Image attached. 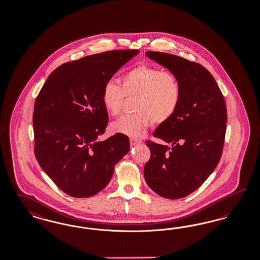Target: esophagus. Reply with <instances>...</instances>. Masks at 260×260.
<instances>
[{"label": "esophagus", "instance_id": "esophagus-1", "mask_svg": "<svg viewBox=\"0 0 260 260\" xmlns=\"http://www.w3.org/2000/svg\"><path fill=\"white\" fill-rule=\"evenodd\" d=\"M129 142H131V145H132V146H136L137 144H140V143H141V141H140V140L136 139V138H131Z\"/></svg>", "mask_w": 260, "mask_h": 260}]
</instances>
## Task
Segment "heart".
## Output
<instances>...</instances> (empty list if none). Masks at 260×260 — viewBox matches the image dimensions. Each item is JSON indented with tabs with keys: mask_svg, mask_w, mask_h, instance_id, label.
I'll return each mask as SVG.
<instances>
[{
	"mask_svg": "<svg viewBox=\"0 0 260 260\" xmlns=\"http://www.w3.org/2000/svg\"><path fill=\"white\" fill-rule=\"evenodd\" d=\"M125 95L138 96L136 104L137 113L114 121L112 131L140 138L147 133L153 121L161 124L173 118L179 107L182 89L173 73L143 64L123 76L122 86L112 80L104 84L101 92L103 107L112 116L118 115Z\"/></svg>",
	"mask_w": 260,
	"mask_h": 260,
	"instance_id": "1",
	"label": "heart"
}]
</instances>
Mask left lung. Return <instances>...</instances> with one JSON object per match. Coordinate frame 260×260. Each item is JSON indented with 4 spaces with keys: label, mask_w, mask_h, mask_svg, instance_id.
Instances as JSON below:
<instances>
[{
    "label": "left lung",
    "mask_w": 260,
    "mask_h": 260,
    "mask_svg": "<svg viewBox=\"0 0 260 260\" xmlns=\"http://www.w3.org/2000/svg\"><path fill=\"white\" fill-rule=\"evenodd\" d=\"M146 55L178 79L182 96L173 118L153 134L164 143L146 142L151 158L144 167L145 181L164 198H183L206 181L221 158L225 101L212 75L202 65L159 51Z\"/></svg>",
    "instance_id": "1"
}]
</instances>
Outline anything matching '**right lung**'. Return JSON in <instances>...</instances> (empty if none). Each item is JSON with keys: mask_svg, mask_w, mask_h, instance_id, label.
<instances>
[{"mask_svg": "<svg viewBox=\"0 0 260 260\" xmlns=\"http://www.w3.org/2000/svg\"><path fill=\"white\" fill-rule=\"evenodd\" d=\"M138 50L105 51L62 64L49 76L33 115L39 165L66 194L87 198L111 180L115 165L129 151V139L116 134L99 141L108 114L102 87Z\"/></svg>", "mask_w": 260, "mask_h": 260, "instance_id": "add662e5", "label": "right lung"}]
</instances>
